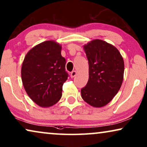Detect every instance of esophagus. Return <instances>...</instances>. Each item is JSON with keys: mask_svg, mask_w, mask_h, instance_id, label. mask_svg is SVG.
Returning a JSON list of instances; mask_svg holds the SVG:
<instances>
[{"mask_svg": "<svg viewBox=\"0 0 147 147\" xmlns=\"http://www.w3.org/2000/svg\"><path fill=\"white\" fill-rule=\"evenodd\" d=\"M77 75V72L75 71V70H73V71H72L70 72V77L71 78H74Z\"/></svg>", "mask_w": 147, "mask_h": 147, "instance_id": "34e87169", "label": "esophagus"}]
</instances>
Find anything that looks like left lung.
Wrapping results in <instances>:
<instances>
[{
    "mask_svg": "<svg viewBox=\"0 0 147 147\" xmlns=\"http://www.w3.org/2000/svg\"><path fill=\"white\" fill-rule=\"evenodd\" d=\"M89 62V80L81 97L95 107L105 106L118 93L124 79V62L116 47L101 40L84 46Z\"/></svg>",
    "mask_w": 147,
    "mask_h": 147,
    "instance_id": "left-lung-1",
    "label": "left lung"
}]
</instances>
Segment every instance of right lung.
Instances as JSON below:
<instances>
[{
	"instance_id": "obj_1",
	"label": "right lung",
	"mask_w": 147,
	"mask_h": 147,
	"mask_svg": "<svg viewBox=\"0 0 147 147\" xmlns=\"http://www.w3.org/2000/svg\"><path fill=\"white\" fill-rule=\"evenodd\" d=\"M62 47L46 41L31 49L21 67V79L29 97L40 107L56 104L62 97V85L68 79Z\"/></svg>"
}]
</instances>
